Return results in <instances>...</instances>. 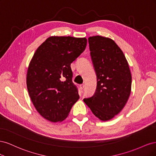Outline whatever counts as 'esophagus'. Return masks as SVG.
<instances>
[{"label": "esophagus", "instance_id": "1", "mask_svg": "<svg viewBox=\"0 0 156 156\" xmlns=\"http://www.w3.org/2000/svg\"><path fill=\"white\" fill-rule=\"evenodd\" d=\"M79 87H80V89L83 90L84 88V85L83 84H80V85H79Z\"/></svg>", "mask_w": 156, "mask_h": 156}]
</instances>
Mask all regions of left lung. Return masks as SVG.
<instances>
[{
  "label": "left lung",
  "mask_w": 156,
  "mask_h": 156,
  "mask_svg": "<svg viewBox=\"0 0 156 156\" xmlns=\"http://www.w3.org/2000/svg\"><path fill=\"white\" fill-rule=\"evenodd\" d=\"M90 56L97 76L94 95L84 101L99 119H112L124 107L131 88V75L123 52L112 39L88 37Z\"/></svg>",
  "instance_id": "obj_1"
}]
</instances>
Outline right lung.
I'll return each instance as SVG.
<instances>
[{"label": "right lung", "mask_w": 156, "mask_h": 156, "mask_svg": "<svg viewBox=\"0 0 156 156\" xmlns=\"http://www.w3.org/2000/svg\"><path fill=\"white\" fill-rule=\"evenodd\" d=\"M86 37L51 36L36 49L27 74L33 105L44 119L64 120L79 98L70 65L86 48Z\"/></svg>", "instance_id": "right-lung-1"}]
</instances>
